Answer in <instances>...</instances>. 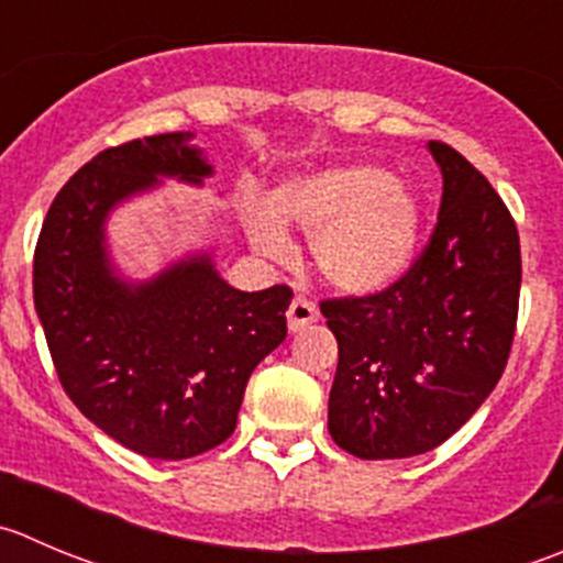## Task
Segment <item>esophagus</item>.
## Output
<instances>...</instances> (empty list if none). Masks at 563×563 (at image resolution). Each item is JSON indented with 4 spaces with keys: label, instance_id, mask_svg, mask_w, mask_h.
I'll return each instance as SVG.
<instances>
[{
    "label": "esophagus",
    "instance_id": "34e87169",
    "mask_svg": "<svg viewBox=\"0 0 563 563\" xmlns=\"http://www.w3.org/2000/svg\"><path fill=\"white\" fill-rule=\"evenodd\" d=\"M316 319H319V308H316L310 299L297 297L291 302V308H288V330H291V332H299L302 327L313 324Z\"/></svg>",
    "mask_w": 563,
    "mask_h": 563
}]
</instances>
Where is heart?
Instances as JSON below:
<instances>
[{"mask_svg": "<svg viewBox=\"0 0 563 563\" xmlns=\"http://www.w3.org/2000/svg\"><path fill=\"white\" fill-rule=\"evenodd\" d=\"M420 222L412 189L376 165L294 173L266 192L264 206H242V225L255 253L283 258L288 225L310 233L308 250L319 275L354 297L401 280L418 250Z\"/></svg>", "mask_w": 563, "mask_h": 563, "instance_id": "obj_1", "label": "heart"}]
</instances>
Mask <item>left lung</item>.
Masks as SVG:
<instances>
[{"label":"left lung","mask_w":563,"mask_h":563,"mask_svg":"<svg viewBox=\"0 0 563 563\" xmlns=\"http://www.w3.org/2000/svg\"><path fill=\"white\" fill-rule=\"evenodd\" d=\"M443 173L432 242L382 294L321 302L338 341L327 427L360 460H407L460 432L498 385L520 299L509 209L462 154L429 143Z\"/></svg>","instance_id":"obj_1"}]
</instances>
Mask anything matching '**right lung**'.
Instances as JSON below:
<instances>
[{"instance_id": "add662e5", "label": "right lung", "mask_w": 563, "mask_h": 563, "mask_svg": "<svg viewBox=\"0 0 563 563\" xmlns=\"http://www.w3.org/2000/svg\"><path fill=\"white\" fill-rule=\"evenodd\" d=\"M192 131L92 156L54 198L32 266L35 310L70 401L151 460H189L236 429L255 365L286 341L291 288L239 291L198 250L148 280L120 275L107 242L118 206L165 178L214 176Z\"/></svg>"}]
</instances>
